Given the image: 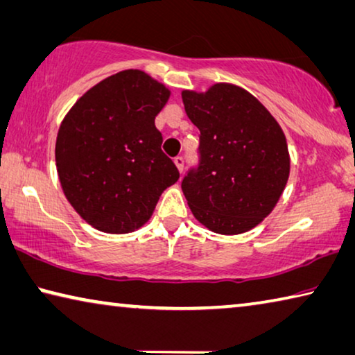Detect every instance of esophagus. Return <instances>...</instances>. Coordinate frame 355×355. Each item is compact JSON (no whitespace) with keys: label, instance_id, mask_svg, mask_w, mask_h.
<instances>
[{"label":"esophagus","instance_id":"34e87169","mask_svg":"<svg viewBox=\"0 0 355 355\" xmlns=\"http://www.w3.org/2000/svg\"><path fill=\"white\" fill-rule=\"evenodd\" d=\"M173 162H175L178 172L182 173V172H183V167H184V157H183V156H177L175 159H173Z\"/></svg>","mask_w":355,"mask_h":355}]
</instances>
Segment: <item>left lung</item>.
Here are the masks:
<instances>
[{"mask_svg":"<svg viewBox=\"0 0 355 355\" xmlns=\"http://www.w3.org/2000/svg\"><path fill=\"white\" fill-rule=\"evenodd\" d=\"M199 128V166L182 189L194 218L207 229L237 235L267 218L289 178L288 144L278 121L246 89L215 83L205 93H182Z\"/></svg>","mask_w":355,"mask_h":355,"instance_id":"1","label":"left lung"}]
</instances>
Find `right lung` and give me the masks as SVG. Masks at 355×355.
I'll return each instance as SVG.
<instances>
[{"label": "right lung", "instance_id": "obj_1", "mask_svg": "<svg viewBox=\"0 0 355 355\" xmlns=\"http://www.w3.org/2000/svg\"><path fill=\"white\" fill-rule=\"evenodd\" d=\"M168 96L144 71L126 69L89 88L61 121L55 145L61 188L101 232L142 227L162 191L178 180L155 126Z\"/></svg>", "mask_w": 355, "mask_h": 355}]
</instances>
